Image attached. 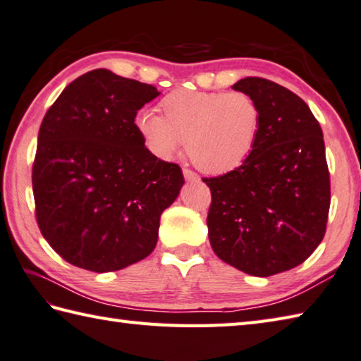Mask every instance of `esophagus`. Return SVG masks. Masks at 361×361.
Instances as JSON below:
<instances>
[{
    "label": "esophagus",
    "mask_w": 361,
    "mask_h": 361,
    "mask_svg": "<svg viewBox=\"0 0 361 361\" xmlns=\"http://www.w3.org/2000/svg\"><path fill=\"white\" fill-rule=\"evenodd\" d=\"M183 175H185L186 181H189V183H199L200 181V176L195 175L194 172L188 171V169H185V171H183Z\"/></svg>",
    "instance_id": "1"
}]
</instances>
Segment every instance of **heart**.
Returning a JSON list of instances; mask_svg holds the SVG:
<instances>
[{
	"instance_id": "obj_1",
	"label": "heart",
	"mask_w": 361,
	"mask_h": 361,
	"mask_svg": "<svg viewBox=\"0 0 361 361\" xmlns=\"http://www.w3.org/2000/svg\"><path fill=\"white\" fill-rule=\"evenodd\" d=\"M164 117L140 111L134 126L154 158L171 161L186 152L202 172L222 175L235 171L255 147L261 111L245 92L178 89L161 102Z\"/></svg>"
}]
</instances>
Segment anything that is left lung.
<instances>
[{
  "label": "left lung",
  "instance_id": "1",
  "mask_svg": "<svg viewBox=\"0 0 361 361\" xmlns=\"http://www.w3.org/2000/svg\"><path fill=\"white\" fill-rule=\"evenodd\" d=\"M255 98L261 125L241 166L216 178L208 236L216 255L255 277L302 264L326 235L330 176L322 130L308 104L264 78L231 86Z\"/></svg>",
  "mask_w": 361,
  "mask_h": 361
}]
</instances>
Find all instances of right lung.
Listing matches in <instances>:
<instances>
[{
    "mask_svg": "<svg viewBox=\"0 0 361 361\" xmlns=\"http://www.w3.org/2000/svg\"><path fill=\"white\" fill-rule=\"evenodd\" d=\"M161 92L98 68L76 78L44 117L32 166L35 217L56 253L81 269L112 272L150 255L162 211L185 185L134 126Z\"/></svg>",
    "mask_w": 361,
    "mask_h": 361,
    "instance_id": "obj_1",
    "label": "right lung"
}]
</instances>
